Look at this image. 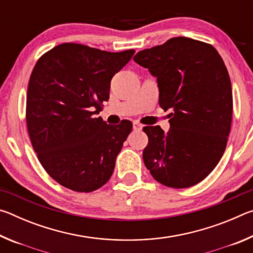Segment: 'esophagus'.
Wrapping results in <instances>:
<instances>
[{
  "instance_id": "obj_1",
  "label": "esophagus",
  "mask_w": 253,
  "mask_h": 253,
  "mask_svg": "<svg viewBox=\"0 0 253 253\" xmlns=\"http://www.w3.org/2000/svg\"><path fill=\"white\" fill-rule=\"evenodd\" d=\"M132 128H134V130H140L143 128V125L142 124H139L138 122H134L132 123Z\"/></svg>"
}]
</instances>
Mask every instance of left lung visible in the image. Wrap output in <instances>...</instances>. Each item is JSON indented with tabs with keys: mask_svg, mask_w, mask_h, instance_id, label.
Masks as SVG:
<instances>
[{
	"mask_svg": "<svg viewBox=\"0 0 253 253\" xmlns=\"http://www.w3.org/2000/svg\"><path fill=\"white\" fill-rule=\"evenodd\" d=\"M134 61L157 81L169 126H146V169L157 182L185 188L208 176L225 151L232 121V88L223 60L211 44L186 37L139 51Z\"/></svg>",
	"mask_w": 253,
	"mask_h": 253,
	"instance_id": "8db88e82",
	"label": "left lung"
}]
</instances>
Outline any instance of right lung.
<instances>
[{
	"label": "right lung",
	"mask_w": 253,
	"mask_h": 253,
	"mask_svg": "<svg viewBox=\"0 0 253 253\" xmlns=\"http://www.w3.org/2000/svg\"><path fill=\"white\" fill-rule=\"evenodd\" d=\"M134 53L62 43L34 66L27 95L30 139L46 173L65 187L88 193L113 174L132 124L107 125L95 115L109 99L111 78Z\"/></svg>",
	"instance_id": "obj_1"
}]
</instances>
